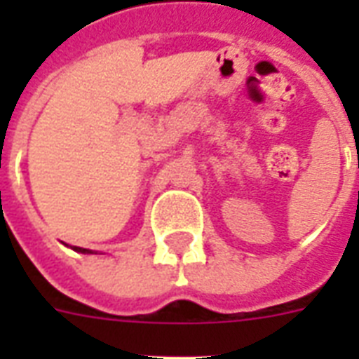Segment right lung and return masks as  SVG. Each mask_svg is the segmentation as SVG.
Segmentation results:
<instances>
[{
    "label": "right lung",
    "mask_w": 359,
    "mask_h": 359,
    "mask_svg": "<svg viewBox=\"0 0 359 359\" xmlns=\"http://www.w3.org/2000/svg\"><path fill=\"white\" fill-rule=\"evenodd\" d=\"M72 250H74V251H80V253H91V251L86 250V248H78V245H72Z\"/></svg>",
    "instance_id": "1"
}]
</instances>
